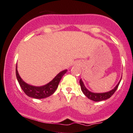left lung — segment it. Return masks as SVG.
Wrapping results in <instances>:
<instances>
[{"label": "left lung", "instance_id": "obj_1", "mask_svg": "<svg viewBox=\"0 0 133 133\" xmlns=\"http://www.w3.org/2000/svg\"><path fill=\"white\" fill-rule=\"evenodd\" d=\"M120 81H121V79H120L119 82L118 83V84H117V86L112 90L105 93H94L88 91V90L86 89V88L84 86V83H83L82 80H81V79H80V80H79V84H80L81 91H82L83 94H84L88 98H89L90 100L95 101V102H100V101L105 100L108 98H109L113 94H114L116 90L117 89Z\"/></svg>", "mask_w": 133, "mask_h": 133}]
</instances>
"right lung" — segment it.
<instances>
[{"mask_svg":"<svg viewBox=\"0 0 133 133\" xmlns=\"http://www.w3.org/2000/svg\"><path fill=\"white\" fill-rule=\"evenodd\" d=\"M66 72L67 70H64L59 72L48 84L42 86L37 87V86H31V85L28 84L27 83L24 82L19 75L17 70V65L16 68V77L21 89L28 97L37 99L46 98V97H48L52 95L57 89L60 80L63 76L66 73Z\"/></svg>","mask_w":133,"mask_h":133,"instance_id":"1","label":"right lung"}]
</instances>
